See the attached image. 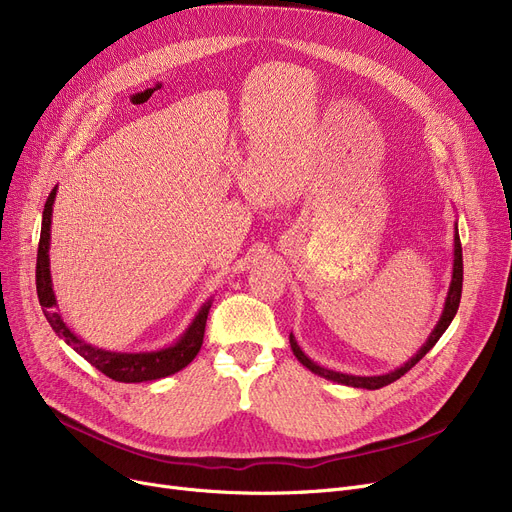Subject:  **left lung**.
<instances>
[{"label":"left lung","instance_id":"1","mask_svg":"<svg viewBox=\"0 0 512 512\" xmlns=\"http://www.w3.org/2000/svg\"><path fill=\"white\" fill-rule=\"evenodd\" d=\"M452 280H450V286H448V292H446V301H444V309H442V315L438 319V324L434 326V330L429 332L427 340L423 342V346L419 348V351L407 361L402 363L400 367H396L394 371H388V373H382V375H353V373H342V371H334V369H328V367H321L317 365L313 359H309L303 348L299 346L297 338H294L290 334V348L294 357H297L309 371H313L315 375H319V378H326L330 382H336V384H342V386H351V388H365V390H378V388H384L392 382H396L398 378H402L411 367H415L429 351H432L434 344L440 340V336L448 330L450 321L454 319L456 311H459V303H461V292H463V249H461V238H459V224H454V253H452Z\"/></svg>","mask_w":512,"mask_h":512}]
</instances>
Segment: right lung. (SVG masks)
<instances>
[{
    "mask_svg": "<svg viewBox=\"0 0 512 512\" xmlns=\"http://www.w3.org/2000/svg\"><path fill=\"white\" fill-rule=\"evenodd\" d=\"M58 186L51 188V193L45 201L43 220H41V238H39V251H37V294L39 303L43 307V315L49 321L51 330L62 338L72 351H76L85 361H89L95 369L105 373L107 378L124 384H139V382H153L168 378V375L184 369L191 363L197 353L201 351L203 334L207 315L211 309V301L207 299L191 319V324L172 342L170 346L157 348V351H139V353H120V351H105V348L93 346L76 336L64 321L56 292H53L51 272H49V247H51V215L53 203H56Z\"/></svg>",
    "mask_w": 512,
    "mask_h": 512,
    "instance_id": "1",
    "label": "right lung"
}]
</instances>
